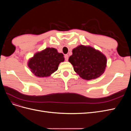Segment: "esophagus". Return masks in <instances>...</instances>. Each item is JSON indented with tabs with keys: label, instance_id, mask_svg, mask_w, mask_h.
<instances>
[{
	"label": "esophagus",
	"instance_id": "obj_1",
	"mask_svg": "<svg viewBox=\"0 0 131 131\" xmlns=\"http://www.w3.org/2000/svg\"><path fill=\"white\" fill-rule=\"evenodd\" d=\"M64 58H65V60L66 61H68V54H65L64 56Z\"/></svg>",
	"mask_w": 131,
	"mask_h": 131
}]
</instances>
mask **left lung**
Returning a JSON list of instances; mask_svg holds the SVG:
<instances>
[{"instance_id":"obj_1","label":"left lung","mask_w":131,"mask_h":131,"mask_svg":"<svg viewBox=\"0 0 131 131\" xmlns=\"http://www.w3.org/2000/svg\"><path fill=\"white\" fill-rule=\"evenodd\" d=\"M68 61L74 70L81 78L87 80L100 77L106 67V58L100 51L90 46L79 45L72 51Z\"/></svg>"}]
</instances>
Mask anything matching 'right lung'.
<instances>
[{
  "label": "right lung",
  "mask_w": 131,
  "mask_h": 131,
  "mask_svg": "<svg viewBox=\"0 0 131 131\" xmlns=\"http://www.w3.org/2000/svg\"><path fill=\"white\" fill-rule=\"evenodd\" d=\"M63 54L54 48L47 47L35 53L30 58L28 66L31 73L38 77H48L58 69L59 63L64 62Z\"/></svg>",
  "instance_id": "1"
}]
</instances>
